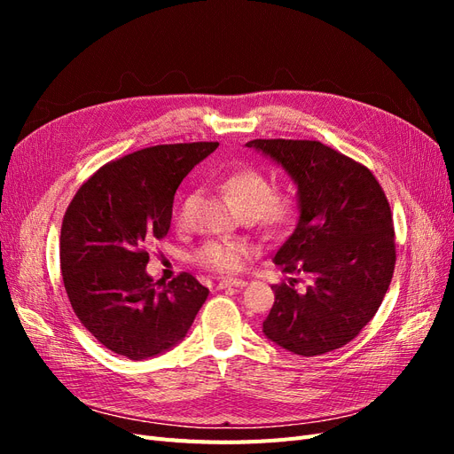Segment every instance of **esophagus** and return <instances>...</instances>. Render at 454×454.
<instances>
[{
    "instance_id": "esophagus-1",
    "label": "esophagus",
    "mask_w": 454,
    "mask_h": 454,
    "mask_svg": "<svg viewBox=\"0 0 454 454\" xmlns=\"http://www.w3.org/2000/svg\"><path fill=\"white\" fill-rule=\"evenodd\" d=\"M244 286H248V282L240 278H222L217 282L219 290H225V287H244Z\"/></svg>"
}]
</instances>
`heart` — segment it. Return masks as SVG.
<instances>
[{
    "label": "heart",
    "instance_id": "heart-1",
    "mask_svg": "<svg viewBox=\"0 0 454 454\" xmlns=\"http://www.w3.org/2000/svg\"><path fill=\"white\" fill-rule=\"evenodd\" d=\"M223 191L240 215L255 217L265 231H280L294 217V199L290 195H272L270 180L255 168H240L229 174L223 180ZM193 200V195L184 199L182 219L187 215ZM197 257L204 267L212 270L237 272L248 257V246L244 242H208L202 246Z\"/></svg>",
    "mask_w": 454,
    "mask_h": 454
}]
</instances>
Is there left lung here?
Returning a JSON list of instances; mask_svg holds the SVG:
<instances>
[{
	"label": "left lung",
	"mask_w": 454,
	"mask_h": 454,
	"mask_svg": "<svg viewBox=\"0 0 454 454\" xmlns=\"http://www.w3.org/2000/svg\"><path fill=\"white\" fill-rule=\"evenodd\" d=\"M297 189V225L272 261L310 280L274 286L263 333L287 352L320 356L347 345L379 310L395 265L394 223L375 176L312 140H252Z\"/></svg>",
	"instance_id": "obj_1"
}]
</instances>
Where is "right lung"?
Wrapping results in <instances>:
<instances>
[{
  "label": "right lung",
  "mask_w": 454,
  "mask_h": 454,
  "mask_svg": "<svg viewBox=\"0 0 454 454\" xmlns=\"http://www.w3.org/2000/svg\"><path fill=\"white\" fill-rule=\"evenodd\" d=\"M217 142L155 145L114 160L81 185L60 231L74 312L106 348L142 362L182 342L208 297L189 272L157 287L145 244L167 237L176 189Z\"/></svg>",
  "instance_id": "add662e5"
}]
</instances>
